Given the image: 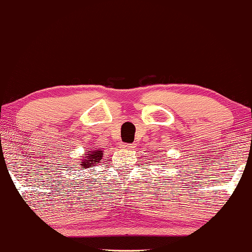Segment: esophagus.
<instances>
[{
	"label": "esophagus",
	"mask_w": 252,
	"mask_h": 252,
	"mask_svg": "<svg viewBox=\"0 0 252 252\" xmlns=\"http://www.w3.org/2000/svg\"><path fill=\"white\" fill-rule=\"evenodd\" d=\"M120 148H123V149H126V150H133L134 148H135V144L122 143V144H120Z\"/></svg>",
	"instance_id": "esophagus-1"
}]
</instances>
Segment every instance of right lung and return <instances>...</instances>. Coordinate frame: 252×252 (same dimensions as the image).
Returning a JSON list of instances; mask_svg holds the SVG:
<instances>
[{"label": "right lung", "mask_w": 252, "mask_h": 252, "mask_svg": "<svg viewBox=\"0 0 252 252\" xmlns=\"http://www.w3.org/2000/svg\"><path fill=\"white\" fill-rule=\"evenodd\" d=\"M103 157V151L102 149L97 148L96 150H89L87 154H84L81 159V168L85 170V168L93 167L94 165L99 163V160L102 159Z\"/></svg>", "instance_id": "1"}]
</instances>
